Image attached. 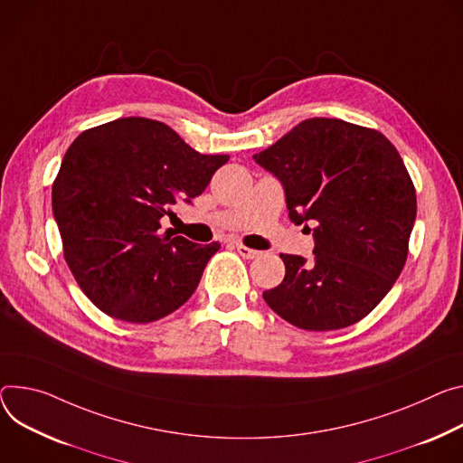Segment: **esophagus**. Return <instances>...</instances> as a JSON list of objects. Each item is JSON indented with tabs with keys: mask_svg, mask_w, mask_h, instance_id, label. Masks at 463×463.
Segmentation results:
<instances>
[{
	"mask_svg": "<svg viewBox=\"0 0 463 463\" xmlns=\"http://www.w3.org/2000/svg\"><path fill=\"white\" fill-rule=\"evenodd\" d=\"M236 250H238V253L243 257V259H257L260 253H259V250L257 249H250V247H245L243 243H236Z\"/></svg>",
	"mask_w": 463,
	"mask_h": 463,
	"instance_id": "34e87169",
	"label": "esophagus"
}]
</instances>
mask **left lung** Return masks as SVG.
<instances>
[{
    "label": "left lung",
    "instance_id": "left-lung-1",
    "mask_svg": "<svg viewBox=\"0 0 463 463\" xmlns=\"http://www.w3.org/2000/svg\"><path fill=\"white\" fill-rule=\"evenodd\" d=\"M253 158L282 183L289 220L314 225L316 238L308 262L280 255L284 280L264 301L305 330L358 323L408 257L417 197L399 151L376 129L310 118Z\"/></svg>",
    "mask_w": 463,
    "mask_h": 463
}]
</instances>
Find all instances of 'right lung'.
Masks as SVG:
<instances>
[{
  "label": "right lung",
  "instance_id": "1",
  "mask_svg": "<svg viewBox=\"0 0 463 463\" xmlns=\"http://www.w3.org/2000/svg\"><path fill=\"white\" fill-rule=\"evenodd\" d=\"M229 155H201L165 123L119 118L82 131L52 190L64 260L107 316L151 323L195 291L218 241L197 245L160 220L203 194Z\"/></svg>",
  "mask_w": 463,
  "mask_h": 463
}]
</instances>
